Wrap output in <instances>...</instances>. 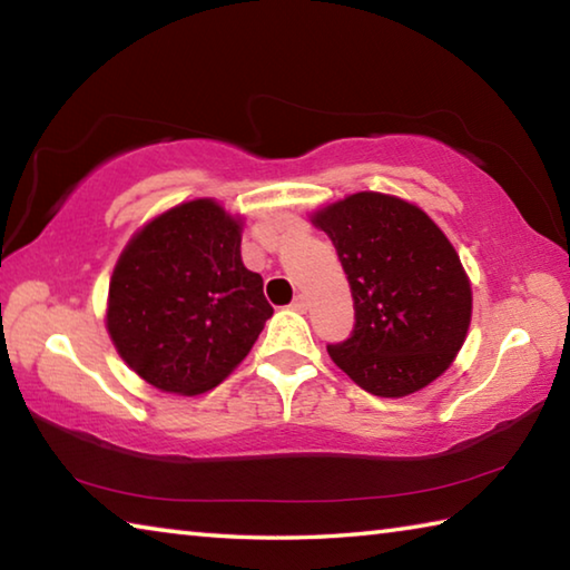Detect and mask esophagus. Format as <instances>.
Instances as JSON below:
<instances>
[{
  "mask_svg": "<svg viewBox=\"0 0 570 570\" xmlns=\"http://www.w3.org/2000/svg\"><path fill=\"white\" fill-rule=\"evenodd\" d=\"M306 306H308V302H306V296H304V294L294 296V302H292V308H294V312H306Z\"/></svg>",
  "mask_w": 570,
  "mask_h": 570,
  "instance_id": "1",
  "label": "esophagus"
}]
</instances>
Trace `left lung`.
<instances>
[{"label":"left lung","mask_w":570,"mask_h":570,"mask_svg":"<svg viewBox=\"0 0 570 570\" xmlns=\"http://www.w3.org/2000/svg\"><path fill=\"white\" fill-rule=\"evenodd\" d=\"M340 254L354 330L326 344L336 366L377 397H404L448 370L465 342L472 294L460 256L417 206L354 193L314 216Z\"/></svg>","instance_id":"8db88e82"}]
</instances>
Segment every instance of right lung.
<instances>
[{
  "instance_id": "obj_1",
  "label": "right lung",
  "mask_w": 570,
  "mask_h": 570,
  "mask_svg": "<svg viewBox=\"0 0 570 570\" xmlns=\"http://www.w3.org/2000/svg\"><path fill=\"white\" fill-rule=\"evenodd\" d=\"M272 314L264 278L240 262V224L208 198L150 220L110 278L115 350L163 392L214 390Z\"/></svg>"
}]
</instances>
